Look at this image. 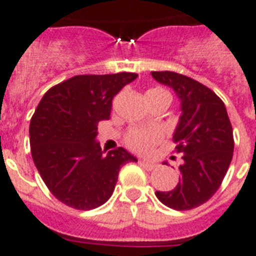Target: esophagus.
Here are the masks:
<instances>
[{
  "label": "esophagus",
  "instance_id": "obj_1",
  "mask_svg": "<svg viewBox=\"0 0 256 256\" xmlns=\"http://www.w3.org/2000/svg\"><path fill=\"white\" fill-rule=\"evenodd\" d=\"M139 164H140V166H143V168H146V170H148V171L153 170V168H156V164H153V162H148V161H140V162H139Z\"/></svg>",
  "mask_w": 256,
  "mask_h": 256
}]
</instances>
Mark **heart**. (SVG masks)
Returning <instances> with one entry per match:
<instances>
[{
  "label": "heart",
  "mask_w": 256,
  "mask_h": 256,
  "mask_svg": "<svg viewBox=\"0 0 256 256\" xmlns=\"http://www.w3.org/2000/svg\"><path fill=\"white\" fill-rule=\"evenodd\" d=\"M156 91L166 92L162 88H153ZM164 139V132L158 126L150 128H131L125 134L124 142L128 150L138 153H148Z\"/></svg>",
  "instance_id": "heart-1"
}]
</instances>
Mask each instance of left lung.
Wrapping results in <instances>:
<instances>
[{
	"label": "left lung",
	"instance_id": "obj_1",
	"mask_svg": "<svg viewBox=\"0 0 256 256\" xmlns=\"http://www.w3.org/2000/svg\"><path fill=\"white\" fill-rule=\"evenodd\" d=\"M152 76L174 88L183 110L172 136L174 152L182 156V176L174 190L156 196L174 210L198 208L220 188L232 161L234 140L226 106L211 88L188 76L170 70Z\"/></svg>",
	"mask_w": 256,
	"mask_h": 256
}]
</instances>
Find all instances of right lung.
I'll return each mask as SVG.
<instances>
[{"instance_id": "1", "label": "right lung", "mask_w": 256, "mask_h": 256, "mask_svg": "<svg viewBox=\"0 0 256 256\" xmlns=\"http://www.w3.org/2000/svg\"><path fill=\"white\" fill-rule=\"evenodd\" d=\"M136 73L81 74L48 88L30 118L34 165L55 198L76 210L106 204L118 171L136 158L124 148L103 156L95 142L98 124L110 120L112 100Z\"/></svg>"}]
</instances>
